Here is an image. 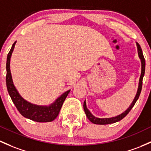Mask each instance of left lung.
I'll return each instance as SVG.
<instances>
[{
    "label": "left lung",
    "mask_w": 151,
    "mask_h": 151,
    "mask_svg": "<svg viewBox=\"0 0 151 151\" xmlns=\"http://www.w3.org/2000/svg\"><path fill=\"white\" fill-rule=\"evenodd\" d=\"M136 45H137V53H138V56L140 59L141 61V74L140 77H139V84H138V88H137V93H136V96L134 97V100L132 102V104L129 106L127 109L125 111H124L123 113L118 116H116L114 117H111V118H98V117H96L95 116H93V114H91V112L88 110V108H87L86 106V101H84L83 107H84V111H85V114H86L87 117L88 118V119L90 120L92 123L96 124H113L115 123V122H117L120 120H122V119L124 118L127 115L128 113L131 111V109H132L133 106L135 104L136 101H137V99L139 98V95H140L141 90H142V79H143L144 74H145V58H144L143 54H142V49H141L140 45H139L137 42H136Z\"/></svg>",
    "instance_id": "1"
}]
</instances>
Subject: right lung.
Listing matches in <instances>:
<instances>
[{
	"label": "right lung",
	"instance_id": "1",
	"mask_svg": "<svg viewBox=\"0 0 151 151\" xmlns=\"http://www.w3.org/2000/svg\"><path fill=\"white\" fill-rule=\"evenodd\" d=\"M16 42H17L13 44L12 48L7 55V61H6V86L9 96L17 107V110L25 118L37 122H49L53 121L58 116L61 106L66 96L70 92V90L63 93L61 96L55 99L54 102L48 106H39V105L33 104L24 99L14 86L10 69L11 57L14 51Z\"/></svg>",
	"mask_w": 151,
	"mask_h": 151
}]
</instances>
